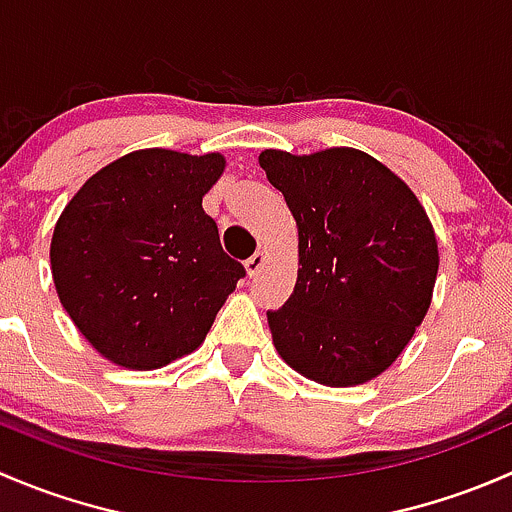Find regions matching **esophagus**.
<instances>
[{"label":"esophagus","mask_w":512,"mask_h":512,"mask_svg":"<svg viewBox=\"0 0 512 512\" xmlns=\"http://www.w3.org/2000/svg\"><path fill=\"white\" fill-rule=\"evenodd\" d=\"M265 262H267V252H265V250H257L255 255H252L250 260L245 262V270H247V275H250V277H255L257 272H260L262 267H265Z\"/></svg>","instance_id":"1"}]
</instances>
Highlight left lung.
<instances>
[{
    "mask_svg": "<svg viewBox=\"0 0 512 512\" xmlns=\"http://www.w3.org/2000/svg\"><path fill=\"white\" fill-rule=\"evenodd\" d=\"M267 178L299 230L297 285L267 312L277 354L304 379L359 386L384 374L431 307L438 242L414 190L356 148H267Z\"/></svg>",
    "mask_w": 512,
    "mask_h": 512,
    "instance_id": "8db88e82",
    "label": "left lung"
}]
</instances>
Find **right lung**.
<instances>
[{
    "label": "right lung",
    "instance_id": "right-lung-1",
    "mask_svg": "<svg viewBox=\"0 0 512 512\" xmlns=\"http://www.w3.org/2000/svg\"><path fill=\"white\" fill-rule=\"evenodd\" d=\"M223 170V153H126L91 175L56 220V294L116 366L151 371L195 352L245 277L203 210Z\"/></svg>",
    "mask_w": 512,
    "mask_h": 512
}]
</instances>
